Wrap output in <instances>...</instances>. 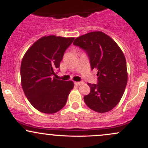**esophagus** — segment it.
I'll return each instance as SVG.
<instances>
[{"label":"esophagus","mask_w":148,"mask_h":148,"mask_svg":"<svg viewBox=\"0 0 148 148\" xmlns=\"http://www.w3.org/2000/svg\"><path fill=\"white\" fill-rule=\"evenodd\" d=\"M83 84H84V82H74V84L77 86H80V85H81Z\"/></svg>","instance_id":"34e87169"}]
</instances>
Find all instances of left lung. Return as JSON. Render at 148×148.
Here are the masks:
<instances>
[{"mask_svg": "<svg viewBox=\"0 0 148 148\" xmlns=\"http://www.w3.org/2000/svg\"><path fill=\"white\" fill-rule=\"evenodd\" d=\"M87 53L91 69H97V84H88L90 92L86 104L98 113H106L119 103L127 83V62L123 52L111 37L101 31L78 37L73 42Z\"/></svg>", "mask_w": 148, "mask_h": 148, "instance_id": "8db88e82", "label": "left lung"}]
</instances>
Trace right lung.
Instances as JSON below:
<instances>
[{"label": "right lung", "instance_id": "add662e5", "mask_svg": "<svg viewBox=\"0 0 148 148\" xmlns=\"http://www.w3.org/2000/svg\"><path fill=\"white\" fill-rule=\"evenodd\" d=\"M74 40V37L56 35L42 37L23 56L22 88L30 103L42 113L52 114L62 109L74 88L73 81L57 79L55 73Z\"/></svg>", "mask_w": 148, "mask_h": 148}]
</instances>
